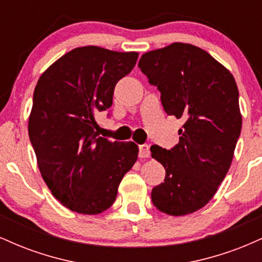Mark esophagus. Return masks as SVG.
Here are the masks:
<instances>
[{
    "label": "esophagus",
    "mask_w": 262,
    "mask_h": 262,
    "mask_svg": "<svg viewBox=\"0 0 262 262\" xmlns=\"http://www.w3.org/2000/svg\"><path fill=\"white\" fill-rule=\"evenodd\" d=\"M150 156V146L148 144H143V145H139V158L145 159Z\"/></svg>",
    "instance_id": "34e87169"
}]
</instances>
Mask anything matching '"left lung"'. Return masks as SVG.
I'll use <instances>...</instances> for the list:
<instances>
[{
    "mask_svg": "<svg viewBox=\"0 0 262 262\" xmlns=\"http://www.w3.org/2000/svg\"><path fill=\"white\" fill-rule=\"evenodd\" d=\"M138 66L160 91L165 112L185 119L172 149L150 148L166 170L151 201L169 215L191 214L212 200L231 165L243 123L236 82L210 54L186 43L143 54Z\"/></svg>",
    "mask_w": 262,
    "mask_h": 262,
    "instance_id": "obj_1",
    "label": "left lung"
}]
</instances>
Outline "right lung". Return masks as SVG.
<instances>
[{"label": "right lung", "instance_id": "obj_1", "mask_svg": "<svg viewBox=\"0 0 262 262\" xmlns=\"http://www.w3.org/2000/svg\"><path fill=\"white\" fill-rule=\"evenodd\" d=\"M138 53L75 48L39 77L28 122L41 177L62 206L100 214L114 203L123 176L138 159L133 141L98 137L96 117L112 106L116 83Z\"/></svg>", "mask_w": 262, "mask_h": 262}]
</instances>
